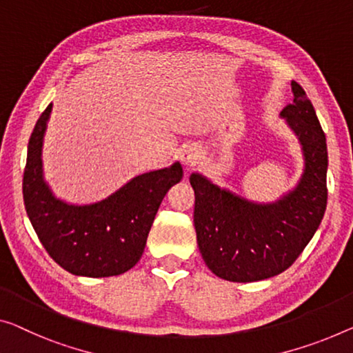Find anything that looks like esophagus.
<instances>
[{"label": "esophagus", "mask_w": 353, "mask_h": 353, "mask_svg": "<svg viewBox=\"0 0 353 353\" xmlns=\"http://www.w3.org/2000/svg\"><path fill=\"white\" fill-rule=\"evenodd\" d=\"M199 159H201V155H199V150L196 145H185L181 152V160L187 168L198 165Z\"/></svg>", "instance_id": "1"}]
</instances>
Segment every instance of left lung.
<instances>
[{
  "instance_id": "8db88e82",
  "label": "left lung",
  "mask_w": 353,
  "mask_h": 353,
  "mask_svg": "<svg viewBox=\"0 0 353 353\" xmlns=\"http://www.w3.org/2000/svg\"><path fill=\"white\" fill-rule=\"evenodd\" d=\"M293 103L281 119L296 136L303 172L276 201L259 203L192 172L194 230L204 263L230 282L274 277L293 265L322 223L327 209V138L311 99L292 81Z\"/></svg>"
}]
</instances>
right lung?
<instances>
[{
  "instance_id": "right-lung-1",
  "label": "right lung",
  "mask_w": 353,
  "mask_h": 353,
  "mask_svg": "<svg viewBox=\"0 0 353 353\" xmlns=\"http://www.w3.org/2000/svg\"><path fill=\"white\" fill-rule=\"evenodd\" d=\"M52 103L31 133L23 172L28 219L55 263L74 276L110 277L131 270L143 256L147 234L168 190L181 182L182 165L134 176L94 203L74 204L55 196L42 168V145Z\"/></svg>"
}]
</instances>
